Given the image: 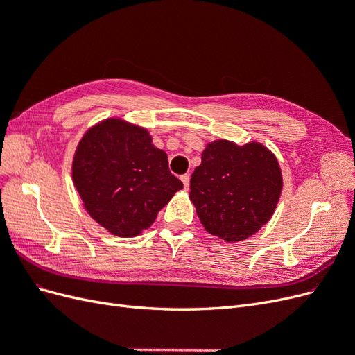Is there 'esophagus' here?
<instances>
[{"mask_svg":"<svg viewBox=\"0 0 355 355\" xmlns=\"http://www.w3.org/2000/svg\"><path fill=\"white\" fill-rule=\"evenodd\" d=\"M180 180L184 182V187H185V189H188V188H189V175H188V173L182 175V176H180Z\"/></svg>","mask_w":355,"mask_h":355,"instance_id":"obj_1","label":"esophagus"}]
</instances>
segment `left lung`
<instances>
[{"label": "left lung", "mask_w": 355, "mask_h": 355, "mask_svg": "<svg viewBox=\"0 0 355 355\" xmlns=\"http://www.w3.org/2000/svg\"><path fill=\"white\" fill-rule=\"evenodd\" d=\"M189 198L209 234L227 243L249 239L271 219L283 189L275 155L259 142L207 144L191 176Z\"/></svg>", "instance_id": "1"}]
</instances>
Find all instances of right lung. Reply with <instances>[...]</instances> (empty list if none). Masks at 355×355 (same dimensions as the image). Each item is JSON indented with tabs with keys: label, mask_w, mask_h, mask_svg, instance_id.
I'll return each instance as SVG.
<instances>
[{
	"label": "right lung",
	"mask_w": 355,
	"mask_h": 355,
	"mask_svg": "<svg viewBox=\"0 0 355 355\" xmlns=\"http://www.w3.org/2000/svg\"><path fill=\"white\" fill-rule=\"evenodd\" d=\"M72 180L90 216L118 237L154 223L182 182L144 127L108 118L89 128L72 161Z\"/></svg>",
	"instance_id": "right-lung-1"
}]
</instances>
